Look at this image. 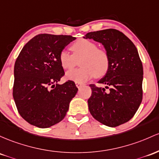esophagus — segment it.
<instances>
[{
	"mask_svg": "<svg viewBox=\"0 0 159 159\" xmlns=\"http://www.w3.org/2000/svg\"><path fill=\"white\" fill-rule=\"evenodd\" d=\"M75 84H76L77 88H81V86H82V85H83V84H81V83H79V82H75Z\"/></svg>",
	"mask_w": 159,
	"mask_h": 159,
	"instance_id": "obj_1",
	"label": "esophagus"
}]
</instances>
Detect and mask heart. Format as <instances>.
I'll return each instance as SVG.
<instances>
[{
  "instance_id": "obj_1",
  "label": "heart",
  "mask_w": 159,
  "mask_h": 159,
  "mask_svg": "<svg viewBox=\"0 0 159 159\" xmlns=\"http://www.w3.org/2000/svg\"><path fill=\"white\" fill-rule=\"evenodd\" d=\"M72 54L63 50L59 56L60 65L64 69H70L79 61L81 68L66 72L67 79L75 82L82 83L93 77L100 78L105 75L109 70V54L106 50L99 49L98 45L88 39L77 40L70 47Z\"/></svg>"
}]
</instances>
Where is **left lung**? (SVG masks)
<instances>
[{
    "mask_svg": "<svg viewBox=\"0 0 159 159\" xmlns=\"http://www.w3.org/2000/svg\"><path fill=\"white\" fill-rule=\"evenodd\" d=\"M84 38L102 43L110 61L109 70L98 81L105 88L90 84L89 111L102 125H121L133 118L142 102L143 69L137 49L126 35L113 29L89 32Z\"/></svg>",
    "mask_w": 159,
    "mask_h": 159,
    "instance_id": "left-lung-1",
    "label": "left lung"
}]
</instances>
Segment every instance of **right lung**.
<instances>
[{"label":"right lung","mask_w":159,"mask_h":159,"mask_svg":"<svg viewBox=\"0 0 159 159\" xmlns=\"http://www.w3.org/2000/svg\"><path fill=\"white\" fill-rule=\"evenodd\" d=\"M75 39L71 35L38 34L17 57L13 96L20 115L30 125L47 128L65 118L78 89L72 81L58 84L65 74L59 56Z\"/></svg>","instance_id":"right-lung-1"}]
</instances>
